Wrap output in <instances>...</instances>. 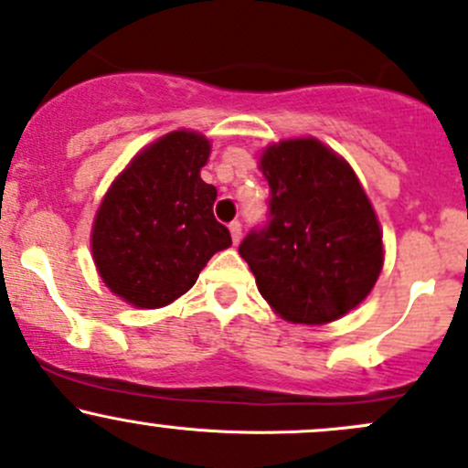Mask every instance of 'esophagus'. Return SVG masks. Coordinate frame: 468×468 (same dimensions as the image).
<instances>
[{"mask_svg":"<svg viewBox=\"0 0 468 468\" xmlns=\"http://www.w3.org/2000/svg\"><path fill=\"white\" fill-rule=\"evenodd\" d=\"M229 230H230V238H233V242L238 244L239 239H242V224H239L238 219H235V222L229 224Z\"/></svg>","mask_w":468,"mask_h":468,"instance_id":"34e87169","label":"esophagus"}]
</instances>
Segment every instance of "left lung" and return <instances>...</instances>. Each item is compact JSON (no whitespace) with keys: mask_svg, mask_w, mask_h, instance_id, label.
<instances>
[{"mask_svg":"<svg viewBox=\"0 0 468 468\" xmlns=\"http://www.w3.org/2000/svg\"><path fill=\"white\" fill-rule=\"evenodd\" d=\"M269 215L239 255L284 320L326 324L368 295L382 271V233L344 159L317 140H289L261 155Z\"/></svg>","mask_w":468,"mask_h":468,"instance_id":"1","label":"left lung"}]
</instances>
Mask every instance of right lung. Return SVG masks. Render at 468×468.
I'll list each match as a JSON object with an SVG mask.
<instances>
[{
    "label": "right lung",
    "mask_w": 468,
    "mask_h": 468,
    "mask_svg": "<svg viewBox=\"0 0 468 468\" xmlns=\"http://www.w3.org/2000/svg\"><path fill=\"white\" fill-rule=\"evenodd\" d=\"M208 140L168 133L112 182L92 224V258L109 289L140 309L184 295L230 233L213 215L218 188L199 177Z\"/></svg>",
    "instance_id": "obj_1"
}]
</instances>
